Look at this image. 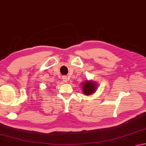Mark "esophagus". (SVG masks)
<instances>
[{"label":"esophagus","mask_w":146,"mask_h":146,"mask_svg":"<svg viewBox=\"0 0 146 146\" xmlns=\"http://www.w3.org/2000/svg\"><path fill=\"white\" fill-rule=\"evenodd\" d=\"M62 80L65 82H68V78L66 77V76H63L62 77Z\"/></svg>","instance_id":"34e87169"}]
</instances>
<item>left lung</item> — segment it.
<instances>
[{"mask_svg":"<svg viewBox=\"0 0 146 146\" xmlns=\"http://www.w3.org/2000/svg\"><path fill=\"white\" fill-rule=\"evenodd\" d=\"M82 91L86 95L94 93L97 88V83L91 80H87L82 84Z\"/></svg>","mask_w":146,"mask_h":146,"instance_id":"1","label":"left lung"}]
</instances>
